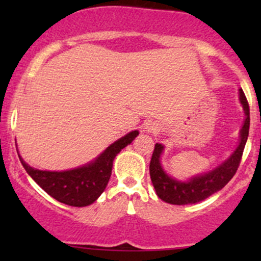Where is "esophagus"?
Segmentation results:
<instances>
[{"label": "esophagus", "mask_w": 261, "mask_h": 261, "mask_svg": "<svg viewBox=\"0 0 261 261\" xmlns=\"http://www.w3.org/2000/svg\"><path fill=\"white\" fill-rule=\"evenodd\" d=\"M143 128H145V131H148V133H151V131L157 130V126H155L154 124H152V122H149V124H146L145 126H143Z\"/></svg>", "instance_id": "1"}]
</instances>
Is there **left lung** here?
I'll return each instance as SVG.
<instances>
[{
	"instance_id": "left-lung-1",
	"label": "left lung",
	"mask_w": 261,
	"mask_h": 261,
	"mask_svg": "<svg viewBox=\"0 0 261 261\" xmlns=\"http://www.w3.org/2000/svg\"><path fill=\"white\" fill-rule=\"evenodd\" d=\"M239 100L243 106L245 114V120L241 130V141H239L238 147L230 154L228 160L224 161L217 168L194 176L189 181L176 180L167 174L162 168L160 158L164 147L161 143H155L151 163H149V175H151L155 193L161 200L172 205H188V203L200 202L221 190L233 178L241 163L250 126L249 104L242 89H239Z\"/></svg>"
}]
</instances>
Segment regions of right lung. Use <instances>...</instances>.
<instances>
[{"label": "right lung", "instance_id": "right-lung-1", "mask_svg": "<svg viewBox=\"0 0 261 261\" xmlns=\"http://www.w3.org/2000/svg\"><path fill=\"white\" fill-rule=\"evenodd\" d=\"M137 135V130L128 133L110 145L95 161L65 172L35 169L18 155L27 173L50 196L68 206L83 207L94 202L106 190L112 175L114 158L122 148L133 142Z\"/></svg>", "mask_w": 261, "mask_h": 261}]
</instances>
